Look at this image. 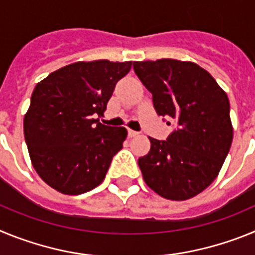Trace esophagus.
I'll return each mask as SVG.
<instances>
[{
  "label": "esophagus",
  "instance_id": "34e87169",
  "mask_svg": "<svg viewBox=\"0 0 255 255\" xmlns=\"http://www.w3.org/2000/svg\"><path fill=\"white\" fill-rule=\"evenodd\" d=\"M128 132H129L130 138H134V136H138V135H139L138 131H134V130H130V129H129V131H128Z\"/></svg>",
  "mask_w": 255,
  "mask_h": 255
}]
</instances>
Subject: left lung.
<instances>
[{"label":"left lung","instance_id":"8db88e82","mask_svg":"<svg viewBox=\"0 0 255 255\" xmlns=\"http://www.w3.org/2000/svg\"><path fill=\"white\" fill-rule=\"evenodd\" d=\"M132 66L158 116L177 121L167 140L148 136L149 152L138 159L144 181L162 198L190 199L217 177L233 143L226 92L191 61H134Z\"/></svg>","mask_w":255,"mask_h":255}]
</instances>
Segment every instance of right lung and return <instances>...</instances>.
Returning a JSON list of instances; mask_svg holds the SVG:
<instances>
[{
    "label": "right lung",
    "instance_id": "1",
    "mask_svg": "<svg viewBox=\"0 0 255 255\" xmlns=\"http://www.w3.org/2000/svg\"><path fill=\"white\" fill-rule=\"evenodd\" d=\"M131 64L78 61L35 85L24 116V136L33 167L52 189L78 195L105 180L128 130L94 117L102 116L115 85Z\"/></svg>",
    "mask_w": 255,
    "mask_h": 255
}]
</instances>
